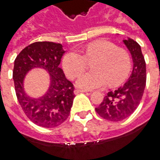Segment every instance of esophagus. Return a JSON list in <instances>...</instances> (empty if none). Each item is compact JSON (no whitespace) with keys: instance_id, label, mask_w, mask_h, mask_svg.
<instances>
[{"instance_id":"1","label":"esophagus","mask_w":160,"mask_h":160,"mask_svg":"<svg viewBox=\"0 0 160 160\" xmlns=\"http://www.w3.org/2000/svg\"><path fill=\"white\" fill-rule=\"evenodd\" d=\"M80 92H86V93H90V92L86 91V90H81V89H75V90H74V93H75V94H78V93H80Z\"/></svg>"}]
</instances>
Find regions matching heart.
I'll return each mask as SVG.
<instances>
[{
	"mask_svg": "<svg viewBox=\"0 0 160 160\" xmlns=\"http://www.w3.org/2000/svg\"><path fill=\"white\" fill-rule=\"evenodd\" d=\"M92 72L85 73L78 79L77 86L85 90L104 88L107 83L116 86L128 76L132 67L129 53L106 40L91 42L83 49V55L77 51H69L62 60L66 74L75 79L85 71L87 61H93Z\"/></svg>",
	"mask_w": 160,
	"mask_h": 160,
	"instance_id": "heart-1",
	"label": "heart"
}]
</instances>
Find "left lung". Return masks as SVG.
Listing matches in <instances>:
<instances>
[{"mask_svg":"<svg viewBox=\"0 0 160 160\" xmlns=\"http://www.w3.org/2000/svg\"><path fill=\"white\" fill-rule=\"evenodd\" d=\"M123 41L132 57V74L124 86L109 92L95 108L101 118L113 122L121 121L133 113L141 101L146 83V61L140 46L132 39Z\"/></svg>","mask_w":160,"mask_h":160,"instance_id":"left-lung-1","label":"left lung"}]
</instances>
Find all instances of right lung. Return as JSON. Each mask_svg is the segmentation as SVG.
<instances>
[{
  "mask_svg": "<svg viewBox=\"0 0 160 160\" xmlns=\"http://www.w3.org/2000/svg\"><path fill=\"white\" fill-rule=\"evenodd\" d=\"M64 53L60 43L38 41L22 49L14 61L13 80L18 101L27 117L40 127H58L70 113L75 95L73 85L59 67ZM34 67L45 69L51 80L48 92L37 99L28 96L23 88L26 72Z\"/></svg>",
  "mask_w": 160,
  "mask_h": 160,
  "instance_id": "add662e5",
  "label": "right lung"
}]
</instances>
